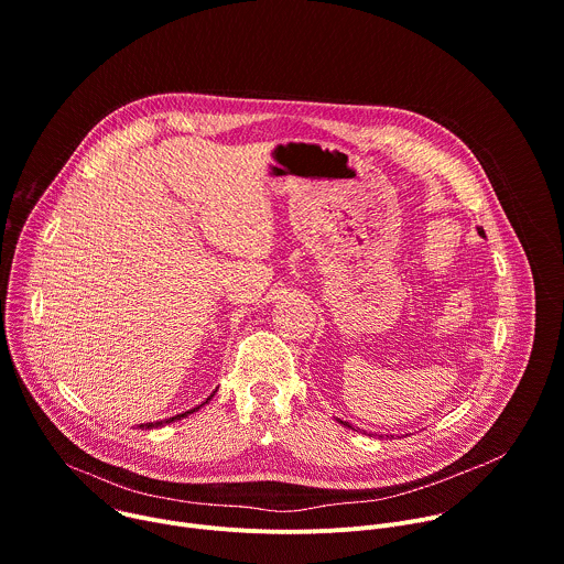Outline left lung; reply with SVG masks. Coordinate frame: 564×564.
Instances as JSON below:
<instances>
[{
	"label": "left lung",
	"mask_w": 564,
	"mask_h": 564,
	"mask_svg": "<svg viewBox=\"0 0 564 564\" xmlns=\"http://www.w3.org/2000/svg\"><path fill=\"white\" fill-rule=\"evenodd\" d=\"M477 234H479V236H485V229L477 227ZM337 422H339V424H344V426H348V429H352V424H350V422H344V420H337ZM352 431H355V429H352Z\"/></svg>",
	"instance_id": "obj_1"
}]
</instances>
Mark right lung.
<instances>
[{
  "instance_id": "add662e5",
  "label": "right lung",
  "mask_w": 564,
  "mask_h": 564,
  "mask_svg": "<svg viewBox=\"0 0 564 564\" xmlns=\"http://www.w3.org/2000/svg\"><path fill=\"white\" fill-rule=\"evenodd\" d=\"M216 392V390H214ZM214 392L203 401L200 406H205L207 401L214 397ZM200 406H196V409H192V411H185V413H181V415H176V417H170V420H160V422H149V424H138V429H142V431H151V429H160V426H165V424H172V422H176V420H181V417H187V415H192V413H196V411H200Z\"/></svg>"
}]
</instances>
